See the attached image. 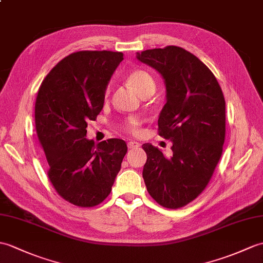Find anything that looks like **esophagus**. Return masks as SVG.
<instances>
[{
	"instance_id": "1",
	"label": "esophagus",
	"mask_w": 263,
	"mask_h": 263,
	"mask_svg": "<svg viewBox=\"0 0 263 263\" xmlns=\"http://www.w3.org/2000/svg\"><path fill=\"white\" fill-rule=\"evenodd\" d=\"M138 146H140V143L137 142V141H129V142H127V148H129V149L138 148Z\"/></svg>"
}]
</instances>
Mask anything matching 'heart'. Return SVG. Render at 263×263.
<instances>
[{"mask_svg":"<svg viewBox=\"0 0 263 263\" xmlns=\"http://www.w3.org/2000/svg\"><path fill=\"white\" fill-rule=\"evenodd\" d=\"M126 83L141 97H148L152 95L156 91L157 87L154 77H152L148 71H145L143 69H136L131 71L126 77ZM106 95H108V89L106 91ZM140 123H141V121H140L139 118L132 117L125 120L123 127L127 131L137 132Z\"/></svg>","mask_w":263,"mask_h":263,"instance_id":"1","label":"heart"}]
</instances>
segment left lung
I'll list each match as a JSON object with an SVG mask.
<instances>
[{"label":"left lung","instance_id":"obj_1","mask_svg":"<svg viewBox=\"0 0 263 263\" xmlns=\"http://www.w3.org/2000/svg\"><path fill=\"white\" fill-rule=\"evenodd\" d=\"M137 58L163 78L166 104L158 126L173 142L170 157L152 144L142 145L144 184L158 204L176 210L204 191L222 156L224 95L209 67L180 47L149 49L137 52Z\"/></svg>","mask_w":263,"mask_h":263}]
</instances>
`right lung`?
<instances>
[{
    "label": "right lung",
    "instance_id": "obj_1",
    "mask_svg": "<svg viewBox=\"0 0 263 263\" xmlns=\"http://www.w3.org/2000/svg\"><path fill=\"white\" fill-rule=\"evenodd\" d=\"M122 60V52L106 50L71 53L50 70L36 96L35 129L48 177L60 196L79 207L96 206L108 196L127 151L121 139H86L87 123L102 111Z\"/></svg>",
    "mask_w": 263,
    "mask_h": 263
}]
</instances>
